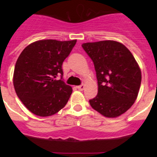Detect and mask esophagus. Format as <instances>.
I'll return each mask as SVG.
<instances>
[{"instance_id":"1","label":"esophagus","mask_w":157,"mask_h":157,"mask_svg":"<svg viewBox=\"0 0 157 157\" xmlns=\"http://www.w3.org/2000/svg\"><path fill=\"white\" fill-rule=\"evenodd\" d=\"M76 88L78 89L79 90H83L84 88H85V85H81V86H76Z\"/></svg>"}]
</instances>
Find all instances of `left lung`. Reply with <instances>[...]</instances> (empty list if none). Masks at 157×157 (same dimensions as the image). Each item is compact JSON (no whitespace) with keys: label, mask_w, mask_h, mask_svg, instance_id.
Instances as JSON below:
<instances>
[{"label":"left lung","mask_w":157,"mask_h":157,"mask_svg":"<svg viewBox=\"0 0 157 157\" xmlns=\"http://www.w3.org/2000/svg\"><path fill=\"white\" fill-rule=\"evenodd\" d=\"M92 59L98 80V94L90 100L106 117H117L130 108L141 85V71L131 52L114 40L82 44Z\"/></svg>","instance_id":"8db88e82"}]
</instances>
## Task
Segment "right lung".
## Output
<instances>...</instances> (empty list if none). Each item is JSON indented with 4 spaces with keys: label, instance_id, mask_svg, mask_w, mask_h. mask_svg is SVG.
Returning <instances> with one entry per match:
<instances>
[{
    "label": "right lung",
    "instance_id": "right-lung-1",
    "mask_svg": "<svg viewBox=\"0 0 157 157\" xmlns=\"http://www.w3.org/2000/svg\"><path fill=\"white\" fill-rule=\"evenodd\" d=\"M76 40H41L28 45L16 62L13 86L31 112L39 117L55 114L67 104L72 89L63 81V63ZM60 75V80L56 77Z\"/></svg>",
    "mask_w": 157,
    "mask_h": 157
}]
</instances>
